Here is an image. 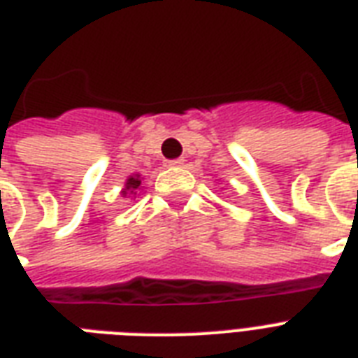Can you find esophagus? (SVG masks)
Segmentation results:
<instances>
[{
  "instance_id": "34e87169",
  "label": "esophagus",
  "mask_w": 358,
  "mask_h": 358,
  "mask_svg": "<svg viewBox=\"0 0 358 358\" xmlns=\"http://www.w3.org/2000/svg\"><path fill=\"white\" fill-rule=\"evenodd\" d=\"M182 163H184V159H182V157H178V159H169L167 167H178V165H182Z\"/></svg>"
}]
</instances>
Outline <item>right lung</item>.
Returning a JSON list of instances; mask_svg holds the SVG:
<instances>
[{
	"instance_id": "obj_1",
	"label": "right lung",
	"mask_w": 358,
	"mask_h": 358,
	"mask_svg": "<svg viewBox=\"0 0 358 358\" xmlns=\"http://www.w3.org/2000/svg\"><path fill=\"white\" fill-rule=\"evenodd\" d=\"M138 185H141V180H138V176H136V178H129L127 180V184H125L124 195H127V191H129V195H131V193H133V191H135Z\"/></svg>"
}]
</instances>
